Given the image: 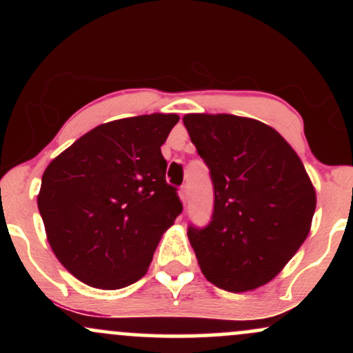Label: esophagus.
Returning a JSON list of instances; mask_svg holds the SVG:
<instances>
[{
    "instance_id": "obj_1",
    "label": "esophagus",
    "mask_w": 353,
    "mask_h": 353,
    "mask_svg": "<svg viewBox=\"0 0 353 353\" xmlns=\"http://www.w3.org/2000/svg\"><path fill=\"white\" fill-rule=\"evenodd\" d=\"M179 196H181V201L184 202H188V197H189V194H188V188H185V185H182L181 188V190H179Z\"/></svg>"
}]
</instances>
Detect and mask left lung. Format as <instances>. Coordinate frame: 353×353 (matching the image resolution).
<instances>
[{
  "mask_svg": "<svg viewBox=\"0 0 353 353\" xmlns=\"http://www.w3.org/2000/svg\"><path fill=\"white\" fill-rule=\"evenodd\" d=\"M210 171L214 209L188 236L202 274L229 292L264 285L309 236L315 189L301 157L275 129L234 114H185Z\"/></svg>",
  "mask_w": 353,
  "mask_h": 353,
  "instance_id": "left-lung-1",
  "label": "left lung"
}]
</instances>
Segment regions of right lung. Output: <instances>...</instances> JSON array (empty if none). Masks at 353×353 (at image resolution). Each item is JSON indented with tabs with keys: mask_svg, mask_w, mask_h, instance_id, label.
<instances>
[{
	"mask_svg": "<svg viewBox=\"0 0 353 353\" xmlns=\"http://www.w3.org/2000/svg\"><path fill=\"white\" fill-rule=\"evenodd\" d=\"M177 114L101 124L43 174L38 209L52 252L81 282L116 290L148 272L161 236L182 212L161 145Z\"/></svg>",
	"mask_w": 353,
	"mask_h": 353,
	"instance_id": "add662e5",
	"label": "right lung"
}]
</instances>
